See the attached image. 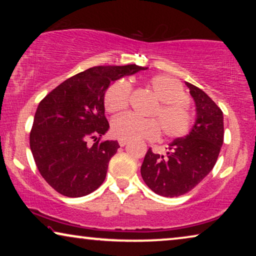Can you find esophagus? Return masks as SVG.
<instances>
[{
	"label": "esophagus",
	"instance_id": "34e87169",
	"mask_svg": "<svg viewBox=\"0 0 256 256\" xmlns=\"http://www.w3.org/2000/svg\"><path fill=\"white\" fill-rule=\"evenodd\" d=\"M127 143L128 141H126V140H118V144H120V146H124Z\"/></svg>",
	"mask_w": 256,
	"mask_h": 256
}]
</instances>
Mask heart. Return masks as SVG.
Segmentation results:
<instances>
[{"mask_svg":"<svg viewBox=\"0 0 256 256\" xmlns=\"http://www.w3.org/2000/svg\"><path fill=\"white\" fill-rule=\"evenodd\" d=\"M148 85L162 104L155 115L158 116L163 132L168 138H180L188 134L192 124V114L186 106L188 94L177 79L166 74H157L149 79ZM130 85L127 80H118L104 94V107L110 113H120L128 107ZM158 121L146 120L124 114L112 121V134L116 138L155 140L160 134Z\"/></svg>","mask_w":256,"mask_h":256,"instance_id":"heart-1","label":"heart"}]
</instances>
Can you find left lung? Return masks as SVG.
Here are the masks:
<instances>
[{
    "label": "left lung",
    "instance_id": "left-lung-1",
    "mask_svg": "<svg viewBox=\"0 0 256 256\" xmlns=\"http://www.w3.org/2000/svg\"><path fill=\"white\" fill-rule=\"evenodd\" d=\"M196 104V120L184 138L174 140L166 155L149 149L141 166L148 188L163 197L191 191L214 166L224 142V115L214 101L198 87L185 82Z\"/></svg>",
    "mask_w": 256,
    "mask_h": 256
}]
</instances>
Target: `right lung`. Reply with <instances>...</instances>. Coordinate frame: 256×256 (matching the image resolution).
I'll use <instances>...</instances> for the list:
<instances>
[{
	"instance_id": "1",
	"label": "right lung",
	"mask_w": 256,
	"mask_h": 256,
	"mask_svg": "<svg viewBox=\"0 0 256 256\" xmlns=\"http://www.w3.org/2000/svg\"><path fill=\"white\" fill-rule=\"evenodd\" d=\"M146 68L135 64L94 66L66 79L40 101L30 149L40 174L56 191L82 197L104 183L110 160L120 148L118 141L99 142L110 129L104 93L118 79Z\"/></svg>"
}]
</instances>
